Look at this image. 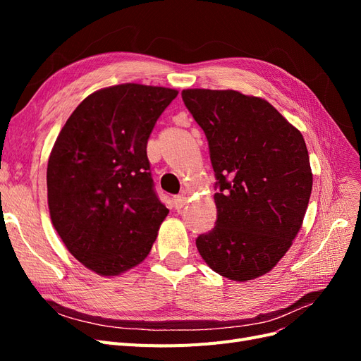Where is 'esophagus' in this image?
<instances>
[{
  "label": "esophagus",
  "mask_w": 361,
  "mask_h": 361,
  "mask_svg": "<svg viewBox=\"0 0 361 361\" xmlns=\"http://www.w3.org/2000/svg\"><path fill=\"white\" fill-rule=\"evenodd\" d=\"M173 204H174V207H176L178 211H180L182 207L187 204V197H185V195H176V197L173 199Z\"/></svg>",
  "instance_id": "1"
}]
</instances>
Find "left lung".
<instances>
[{
	"label": "left lung",
	"mask_w": 361,
	"mask_h": 361,
	"mask_svg": "<svg viewBox=\"0 0 361 361\" xmlns=\"http://www.w3.org/2000/svg\"><path fill=\"white\" fill-rule=\"evenodd\" d=\"M182 99L203 129L215 171V227L195 245L218 274L264 276L300 232L312 194L309 152L265 99L235 90L188 89Z\"/></svg>",
	"instance_id": "8db88e82"
}]
</instances>
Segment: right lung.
<instances>
[{
	"label": "right lung",
	"mask_w": 361,
	"mask_h": 361,
	"mask_svg": "<svg viewBox=\"0 0 361 361\" xmlns=\"http://www.w3.org/2000/svg\"><path fill=\"white\" fill-rule=\"evenodd\" d=\"M178 96L120 84L87 96L48 161V206L61 241L84 267L118 276L143 262L169 209L154 187L147 140Z\"/></svg>",
	"instance_id": "1"
}]
</instances>
